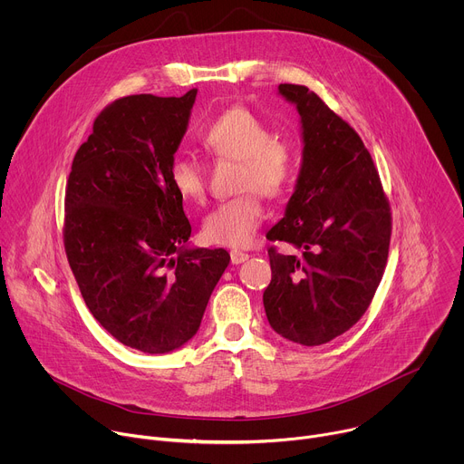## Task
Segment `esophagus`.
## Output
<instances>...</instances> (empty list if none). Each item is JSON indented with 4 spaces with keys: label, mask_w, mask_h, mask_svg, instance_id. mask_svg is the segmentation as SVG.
Wrapping results in <instances>:
<instances>
[{
    "label": "esophagus",
    "mask_w": 464,
    "mask_h": 464,
    "mask_svg": "<svg viewBox=\"0 0 464 464\" xmlns=\"http://www.w3.org/2000/svg\"><path fill=\"white\" fill-rule=\"evenodd\" d=\"M229 255H231V264H242L244 260H247V258H249V255H247V253L238 251V249H233Z\"/></svg>",
    "instance_id": "esophagus-1"
}]
</instances>
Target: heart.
I'll use <instances>...</instances> for the list:
<instances>
[{
    "label": "heart",
    "instance_id": "b5f03b06",
    "mask_svg": "<svg viewBox=\"0 0 464 464\" xmlns=\"http://www.w3.org/2000/svg\"><path fill=\"white\" fill-rule=\"evenodd\" d=\"M200 143L217 158L238 161L237 188L244 190L206 215L204 237L211 244L246 247L264 220L260 196L254 188L268 198L286 192L295 170L294 150L286 141L276 140L268 124L244 106H233L215 117L202 130ZM169 179L183 200L200 202L206 194V172L194 158L176 156Z\"/></svg>",
    "mask_w": 464,
    "mask_h": 464
}]
</instances>
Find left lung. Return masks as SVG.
I'll use <instances>...</instances> for the list:
<instances>
[{
    "instance_id": "obj_1",
    "label": "left lung",
    "mask_w": 464,
    "mask_h": 464,
    "mask_svg": "<svg viewBox=\"0 0 464 464\" xmlns=\"http://www.w3.org/2000/svg\"><path fill=\"white\" fill-rule=\"evenodd\" d=\"M301 117L303 161L285 217L268 249L272 283L262 301L283 338L315 347L342 336L369 308L382 281L391 213L380 176L360 136L306 86L281 84Z\"/></svg>"
}]
</instances>
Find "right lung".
<instances>
[{"mask_svg": "<svg viewBox=\"0 0 464 464\" xmlns=\"http://www.w3.org/2000/svg\"><path fill=\"white\" fill-rule=\"evenodd\" d=\"M196 93L106 106L65 187L63 246L86 306L117 342L147 354L198 333L229 264L222 247H188L183 198L169 179Z\"/></svg>", "mask_w": 464, "mask_h": 464, "instance_id": "1", "label": "right lung"}]
</instances>
